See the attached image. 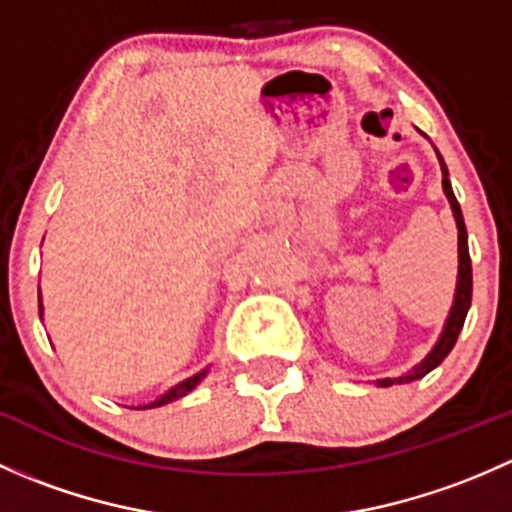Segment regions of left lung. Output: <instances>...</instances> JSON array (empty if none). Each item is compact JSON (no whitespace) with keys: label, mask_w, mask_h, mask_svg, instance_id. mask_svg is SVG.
I'll return each instance as SVG.
<instances>
[{"label":"left lung","mask_w":512,"mask_h":512,"mask_svg":"<svg viewBox=\"0 0 512 512\" xmlns=\"http://www.w3.org/2000/svg\"><path fill=\"white\" fill-rule=\"evenodd\" d=\"M436 151L438 163H441V173H443V193H446L448 205L453 210V220H456L458 227V277H456V292H453V304H451V312H448L446 324L441 329V337L436 339V344L431 347V352L423 356L421 361L414 366L411 371L406 374L394 376V379H376V386H394V384H409V381L423 379L428 371L436 369L448 354H451L453 344H456L458 334H461L463 322H466V314L471 309V294H473V270H471V255H468V232H466V223H463V213H461V205H458L456 195H453L451 188V178H448V168H446V160L441 158L438 148Z\"/></svg>","instance_id":"left-lung-1"}]
</instances>
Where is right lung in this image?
I'll return each mask as SVG.
<instances>
[{
	"label": "right lung",
	"mask_w": 512,
	"mask_h": 512,
	"mask_svg": "<svg viewBox=\"0 0 512 512\" xmlns=\"http://www.w3.org/2000/svg\"><path fill=\"white\" fill-rule=\"evenodd\" d=\"M39 317H44V304H41V292H39ZM205 376H208V366H205L203 371H198V374H193V376H190V379H185V381H180V384H175L173 389H168V391H165V394H160L156 401H151V404L136 406V409H158V406H165V404H170V401H178V399H183V396H188L190 391H193L195 386H198L200 381L205 379Z\"/></svg>",
	"instance_id": "1"
}]
</instances>
